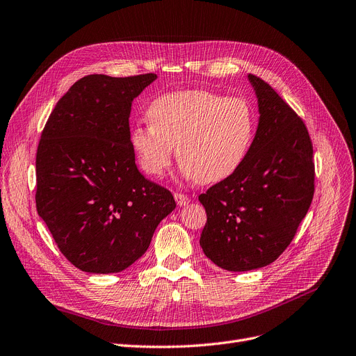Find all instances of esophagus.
<instances>
[{
  "label": "esophagus",
  "mask_w": 356,
  "mask_h": 356,
  "mask_svg": "<svg viewBox=\"0 0 356 356\" xmlns=\"http://www.w3.org/2000/svg\"><path fill=\"white\" fill-rule=\"evenodd\" d=\"M175 201L178 202V206H187L190 204L191 198L187 194H181V193H175Z\"/></svg>",
  "instance_id": "esophagus-1"
}]
</instances>
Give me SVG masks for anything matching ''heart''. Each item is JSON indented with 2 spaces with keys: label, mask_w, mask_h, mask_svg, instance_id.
Instances as JSON below:
<instances>
[{
  "label": "heart",
  "mask_w": 356,
  "mask_h": 356,
  "mask_svg": "<svg viewBox=\"0 0 356 356\" xmlns=\"http://www.w3.org/2000/svg\"><path fill=\"white\" fill-rule=\"evenodd\" d=\"M150 124H136L130 145L150 177H162L174 147L182 172L198 184H216L233 175L246 159L257 134V111L245 97L209 90L158 95L147 107Z\"/></svg>",
  "instance_id": "heart-1"
}]
</instances>
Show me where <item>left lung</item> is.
<instances>
[{
    "mask_svg": "<svg viewBox=\"0 0 356 356\" xmlns=\"http://www.w3.org/2000/svg\"><path fill=\"white\" fill-rule=\"evenodd\" d=\"M248 78L259 107L255 139L238 171L198 197L207 213L202 252L233 273L274 262L294 239L314 194L306 124L269 83Z\"/></svg>",
    "mask_w": 356,
    "mask_h": 356,
    "instance_id": "8db88e82",
    "label": "left lung"
}]
</instances>
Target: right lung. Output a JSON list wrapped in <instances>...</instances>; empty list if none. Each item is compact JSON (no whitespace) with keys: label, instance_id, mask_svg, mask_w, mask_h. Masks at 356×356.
Masks as SVG:
<instances>
[{"label":"right lung","instance_id":"right-lung-1","mask_svg":"<svg viewBox=\"0 0 356 356\" xmlns=\"http://www.w3.org/2000/svg\"><path fill=\"white\" fill-rule=\"evenodd\" d=\"M155 74L76 81L50 113L36 155V207L63 257L83 273H120L147 250L177 204L134 162L131 103Z\"/></svg>","mask_w":356,"mask_h":356}]
</instances>
